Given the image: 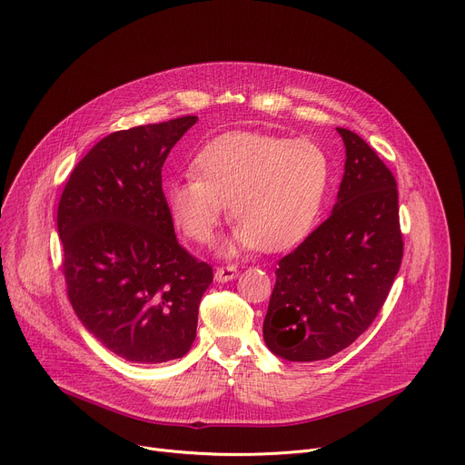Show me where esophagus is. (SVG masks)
Wrapping results in <instances>:
<instances>
[{"label":"esophagus","instance_id":"1","mask_svg":"<svg viewBox=\"0 0 465 465\" xmlns=\"http://www.w3.org/2000/svg\"><path fill=\"white\" fill-rule=\"evenodd\" d=\"M236 277H238L236 266H220V268H216V273H213V279H216L218 282H227Z\"/></svg>","mask_w":465,"mask_h":465}]
</instances>
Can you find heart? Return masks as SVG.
<instances>
[{
  "label": "heart",
  "mask_w": 465,
  "mask_h": 465,
  "mask_svg": "<svg viewBox=\"0 0 465 465\" xmlns=\"http://www.w3.org/2000/svg\"><path fill=\"white\" fill-rule=\"evenodd\" d=\"M193 178L165 188L173 225L197 243H210L225 216L236 222L223 255L262 247L284 252L302 242L322 210L331 165L322 147L234 130L203 145L190 163Z\"/></svg>",
  "instance_id": "b5f03b06"
}]
</instances>
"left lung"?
Segmentation results:
<instances>
[{"label": "left lung", "mask_w": 465, "mask_h": 465, "mask_svg": "<svg viewBox=\"0 0 465 465\" xmlns=\"http://www.w3.org/2000/svg\"><path fill=\"white\" fill-rule=\"evenodd\" d=\"M346 147L331 216L279 261L264 318L266 346L287 361H320L350 346L380 312L404 242L397 181L367 143L337 128Z\"/></svg>", "instance_id": "8db88e82"}]
</instances>
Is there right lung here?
Here are the masks:
<instances>
[{"instance_id":"obj_1","label":"right lung","mask_w":465,"mask_h":465,"mask_svg":"<svg viewBox=\"0 0 465 465\" xmlns=\"http://www.w3.org/2000/svg\"><path fill=\"white\" fill-rule=\"evenodd\" d=\"M197 117L100 139L74 167L57 208L68 300L84 328L132 363L183 357L213 279L178 243L162 167Z\"/></svg>"}]
</instances>
